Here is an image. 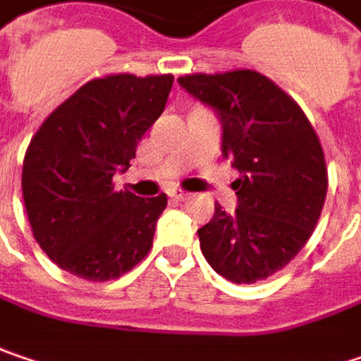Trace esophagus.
<instances>
[{
  "label": "esophagus",
  "instance_id": "1",
  "mask_svg": "<svg viewBox=\"0 0 361 361\" xmlns=\"http://www.w3.org/2000/svg\"><path fill=\"white\" fill-rule=\"evenodd\" d=\"M169 196H171L173 200H185L190 194H188V192H183V190H171V192H169Z\"/></svg>",
  "mask_w": 361,
  "mask_h": 361
}]
</instances>
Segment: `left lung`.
<instances>
[{
	"instance_id": "obj_1",
	"label": "left lung",
	"mask_w": 361,
	"mask_h": 361,
	"mask_svg": "<svg viewBox=\"0 0 361 361\" xmlns=\"http://www.w3.org/2000/svg\"><path fill=\"white\" fill-rule=\"evenodd\" d=\"M223 124V157L239 169L237 210L198 228L210 267L233 284L269 278L307 245L327 196L319 137L300 106L265 75L249 69L178 79Z\"/></svg>"
}]
</instances>
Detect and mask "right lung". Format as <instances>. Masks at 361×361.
Returning <instances> with one entry per match:
<instances>
[{"instance_id":"add662e5","label":"right lung","mask_w":361,"mask_h":361,"mask_svg":"<svg viewBox=\"0 0 361 361\" xmlns=\"http://www.w3.org/2000/svg\"><path fill=\"white\" fill-rule=\"evenodd\" d=\"M173 75H108L81 85L28 145L22 194L32 235L61 269L90 282L145 259L167 196L116 192L138 140L163 114Z\"/></svg>"}]
</instances>
